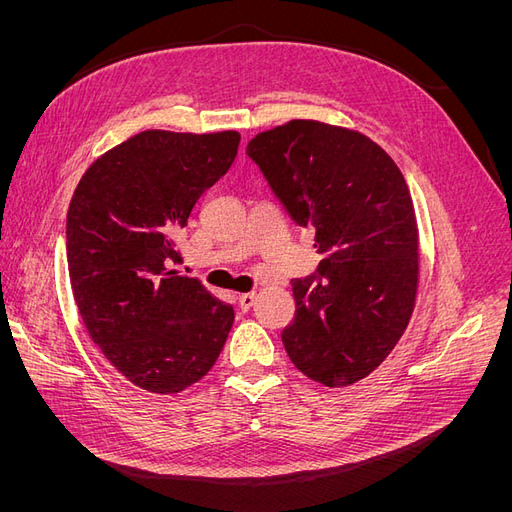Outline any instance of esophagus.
Returning <instances> with one entry per match:
<instances>
[{
    "label": "esophagus",
    "instance_id": "34e87169",
    "mask_svg": "<svg viewBox=\"0 0 512 512\" xmlns=\"http://www.w3.org/2000/svg\"><path fill=\"white\" fill-rule=\"evenodd\" d=\"M254 303H256V292L239 294V307L243 309V312H247V309H250Z\"/></svg>",
    "mask_w": 512,
    "mask_h": 512
}]
</instances>
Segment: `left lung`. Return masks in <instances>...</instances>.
I'll return each instance as SVG.
<instances>
[{
	"instance_id": "obj_1",
	"label": "left lung",
	"mask_w": 512,
	"mask_h": 512,
	"mask_svg": "<svg viewBox=\"0 0 512 512\" xmlns=\"http://www.w3.org/2000/svg\"><path fill=\"white\" fill-rule=\"evenodd\" d=\"M247 156L324 256L292 280L290 361L329 389L367 378L414 312L418 226L404 175L369 136L314 119L256 134Z\"/></svg>"
}]
</instances>
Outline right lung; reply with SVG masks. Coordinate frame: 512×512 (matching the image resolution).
<instances>
[{"mask_svg":"<svg viewBox=\"0 0 512 512\" xmlns=\"http://www.w3.org/2000/svg\"><path fill=\"white\" fill-rule=\"evenodd\" d=\"M235 130H145L108 149L76 185L66 222L76 307L94 344L138 389L175 395L218 361L235 309L179 262L175 235L235 162Z\"/></svg>","mask_w":512,"mask_h":512,"instance_id":"add662e5","label":"right lung"}]
</instances>
